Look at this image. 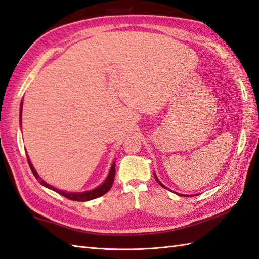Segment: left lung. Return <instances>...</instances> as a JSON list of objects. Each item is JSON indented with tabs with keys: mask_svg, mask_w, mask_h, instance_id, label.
I'll return each mask as SVG.
<instances>
[{
	"mask_svg": "<svg viewBox=\"0 0 259 259\" xmlns=\"http://www.w3.org/2000/svg\"><path fill=\"white\" fill-rule=\"evenodd\" d=\"M155 178H156V180L158 181V184H159V185H160L161 187H163V188H166V187H164V186H163V185H162V184L160 183V181H159V180H158V178H157V176H156V175H155ZM179 196H181V195H179Z\"/></svg>",
	"mask_w": 259,
	"mask_h": 259,
	"instance_id": "8db88e82",
	"label": "left lung"
}]
</instances>
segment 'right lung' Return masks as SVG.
Masks as SVG:
<instances>
[{"label":"right lung","mask_w":259,"mask_h":259,"mask_svg":"<svg viewBox=\"0 0 259 259\" xmlns=\"http://www.w3.org/2000/svg\"><path fill=\"white\" fill-rule=\"evenodd\" d=\"M21 106H22V104H21ZM21 108H22V107H21ZM20 114H22V112H21ZM26 157H27V156H26ZM27 161H29L30 168H31V170H32L33 175H34V177H35L36 179L40 178V177H38V175L36 174L35 169L33 168L29 157H27ZM114 175H115V163L113 162L111 169H110V172H109V175H108L107 179L104 180V183H103L101 186H99L98 188H96V189L90 190V191H84V192H65V191H63V190H59V189H57V188H54V187H52V186H50L49 184H47L46 181H43V180H41L40 183H41V185L47 187V188H50V189L54 190L56 192H58L59 195H61V196L65 197V198H68V199H70V200H74V201H88V200L96 199V198H99V197H101V196H103V195H106L107 192H108L110 189H111L112 184H113V180H114Z\"/></svg>","instance_id":"obj_1"}]
</instances>
